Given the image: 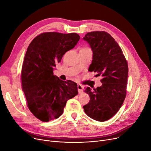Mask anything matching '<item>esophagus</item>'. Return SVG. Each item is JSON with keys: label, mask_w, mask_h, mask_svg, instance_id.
Instances as JSON below:
<instances>
[{"label": "esophagus", "mask_w": 151, "mask_h": 151, "mask_svg": "<svg viewBox=\"0 0 151 151\" xmlns=\"http://www.w3.org/2000/svg\"><path fill=\"white\" fill-rule=\"evenodd\" d=\"M78 92H79V94H82L83 93V86L80 84H78Z\"/></svg>", "instance_id": "obj_1"}]
</instances>
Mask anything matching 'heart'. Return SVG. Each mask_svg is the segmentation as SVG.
Here are the masks:
<instances>
[{"label": "heart", "mask_w": 151, "mask_h": 151, "mask_svg": "<svg viewBox=\"0 0 151 151\" xmlns=\"http://www.w3.org/2000/svg\"><path fill=\"white\" fill-rule=\"evenodd\" d=\"M88 49V48H83V49Z\"/></svg>", "instance_id": "heart-1"}]
</instances>
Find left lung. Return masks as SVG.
<instances>
[{
  "instance_id": "8db88e82",
  "label": "left lung",
  "mask_w": 151,
  "mask_h": 151,
  "mask_svg": "<svg viewBox=\"0 0 151 151\" xmlns=\"http://www.w3.org/2000/svg\"><path fill=\"white\" fill-rule=\"evenodd\" d=\"M93 51V61L89 71L101 75L102 86L84 90L90 97L83 106L84 112L91 119L105 122L115 115L127 95L128 67L119 45L105 31L88 32L83 37Z\"/></svg>"
}]
</instances>
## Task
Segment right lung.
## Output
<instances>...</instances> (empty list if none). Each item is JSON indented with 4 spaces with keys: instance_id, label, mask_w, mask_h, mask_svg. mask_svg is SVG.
I'll return each instance as SVG.
<instances>
[{
    "instance_id": "1",
    "label": "right lung",
    "mask_w": 151,
    "mask_h": 151,
    "mask_svg": "<svg viewBox=\"0 0 151 151\" xmlns=\"http://www.w3.org/2000/svg\"><path fill=\"white\" fill-rule=\"evenodd\" d=\"M80 39L76 33L44 32L27 49L22 69V89L29 110L42 122L59 117L67 101L78 93L76 83L62 81L53 71L63 55L73 49Z\"/></svg>"
}]
</instances>
